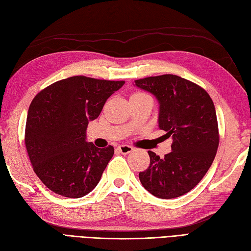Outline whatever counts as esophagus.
<instances>
[{"label": "esophagus", "instance_id": "esophagus-1", "mask_svg": "<svg viewBox=\"0 0 251 251\" xmlns=\"http://www.w3.org/2000/svg\"><path fill=\"white\" fill-rule=\"evenodd\" d=\"M117 149L121 154H128L134 150L131 146H127V144H121V146H119Z\"/></svg>", "mask_w": 251, "mask_h": 251}]
</instances>
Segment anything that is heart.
Here are the masks:
<instances>
[{
    "mask_svg": "<svg viewBox=\"0 0 251 251\" xmlns=\"http://www.w3.org/2000/svg\"><path fill=\"white\" fill-rule=\"evenodd\" d=\"M141 98H151V97L150 96V94L144 92V91H135L131 96V100H141Z\"/></svg>",
    "mask_w": 251,
    "mask_h": 251,
    "instance_id": "b5f03b06",
    "label": "heart"
}]
</instances>
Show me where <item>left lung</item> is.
<instances>
[{"label": "left lung", "instance_id": "8db88e82", "mask_svg": "<svg viewBox=\"0 0 251 251\" xmlns=\"http://www.w3.org/2000/svg\"><path fill=\"white\" fill-rule=\"evenodd\" d=\"M160 103L159 127L172 137V151L160 158L149 151L150 166L139 173L143 187L160 199L185 195L199 183L214 161L220 135L214 101L197 83L163 74L135 80Z\"/></svg>", "mask_w": 251, "mask_h": 251}]
</instances>
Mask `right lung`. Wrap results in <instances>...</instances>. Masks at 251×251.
<instances>
[{"label":"right lung","instance_id":"obj_1","mask_svg":"<svg viewBox=\"0 0 251 251\" xmlns=\"http://www.w3.org/2000/svg\"><path fill=\"white\" fill-rule=\"evenodd\" d=\"M124 83L78 75L53 82L32 100L25 146L36 176L53 193L80 198L98 184L114 148L87 142L86 130Z\"/></svg>","mask_w":251,"mask_h":251}]
</instances>
